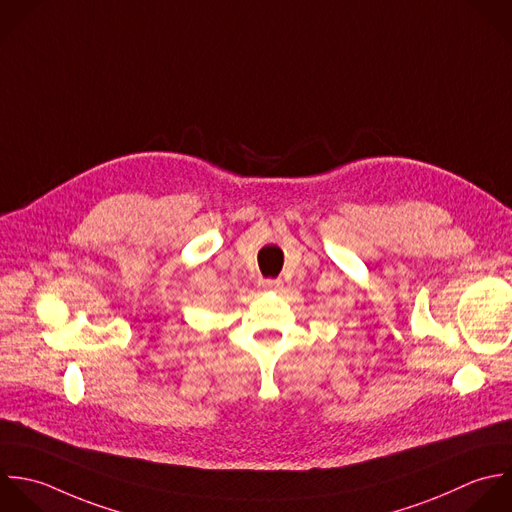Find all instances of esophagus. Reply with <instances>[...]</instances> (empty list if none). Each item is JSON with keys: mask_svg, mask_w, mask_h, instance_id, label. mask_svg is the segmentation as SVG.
Masks as SVG:
<instances>
[{"mask_svg": "<svg viewBox=\"0 0 512 512\" xmlns=\"http://www.w3.org/2000/svg\"><path fill=\"white\" fill-rule=\"evenodd\" d=\"M263 291H279L283 287V281L281 279H267L261 283Z\"/></svg>", "mask_w": 512, "mask_h": 512, "instance_id": "34e87169", "label": "esophagus"}]
</instances>
